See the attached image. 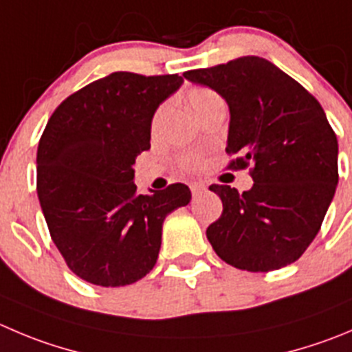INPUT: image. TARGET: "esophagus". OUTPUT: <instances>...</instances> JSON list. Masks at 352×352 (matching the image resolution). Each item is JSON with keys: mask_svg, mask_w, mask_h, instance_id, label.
Instances as JSON below:
<instances>
[{"mask_svg": "<svg viewBox=\"0 0 352 352\" xmlns=\"http://www.w3.org/2000/svg\"><path fill=\"white\" fill-rule=\"evenodd\" d=\"M190 190H192V195L193 197H197V195H200V193L202 192H206V185H202V183H192V185H190Z\"/></svg>", "mask_w": 352, "mask_h": 352, "instance_id": "1", "label": "esophagus"}]
</instances>
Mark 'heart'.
<instances>
[{"label": "heart", "mask_w": 352, "mask_h": 352, "mask_svg": "<svg viewBox=\"0 0 352 352\" xmlns=\"http://www.w3.org/2000/svg\"><path fill=\"white\" fill-rule=\"evenodd\" d=\"M188 102H190V105H192L193 112L199 116V113L202 112L204 109H207V107L212 105V103L221 102V98L217 96L216 91H212V89H209V88H193V89H190V91H188ZM162 113H164V107L159 110V112L155 113V120H153V126H157V124H159ZM195 162H197L195 157H190V155L183 157V164H185L186 167L195 166Z\"/></svg>", "instance_id": "1"}]
</instances>
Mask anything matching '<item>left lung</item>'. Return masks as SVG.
Returning a JSON list of instances; mask_svg holds the SVG:
<instances>
[{"mask_svg": "<svg viewBox=\"0 0 352 352\" xmlns=\"http://www.w3.org/2000/svg\"><path fill=\"white\" fill-rule=\"evenodd\" d=\"M183 78L214 89L230 109V167L252 166V188L210 185L223 214L207 240L224 263L252 273L292 264L309 247L339 183V145L309 91L261 56H242Z\"/></svg>", "mask_w": 352, "mask_h": 352, "instance_id": "1", "label": "left lung"}]
</instances>
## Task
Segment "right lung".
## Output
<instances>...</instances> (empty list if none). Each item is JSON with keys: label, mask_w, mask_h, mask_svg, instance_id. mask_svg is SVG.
I'll use <instances>...</instances> for the list:
<instances>
[{"label": "right lung", "mask_w": 352, "mask_h": 352, "mask_svg": "<svg viewBox=\"0 0 352 352\" xmlns=\"http://www.w3.org/2000/svg\"><path fill=\"white\" fill-rule=\"evenodd\" d=\"M183 78L112 72L63 100L38 145V197L53 243L79 278L131 285L155 266L162 224L186 206L183 183L138 195L136 157L155 110Z\"/></svg>", "instance_id": "obj_1"}]
</instances>
